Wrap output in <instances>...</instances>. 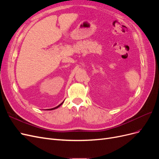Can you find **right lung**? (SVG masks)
Masks as SVG:
<instances>
[{
  "label": "right lung",
  "mask_w": 159,
  "mask_h": 159,
  "mask_svg": "<svg viewBox=\"0 0 159 159\" xmlns=\"http://www.w3.org/2000/svg\"><path fill=\"white\" fill-rule=\"evenodd\" d=\"M64 102H62V103H60L59 105H57V107H54V108H52V109H47V110H54V109H57V108H58L60 106H61V105L62 104H63Z\"/></svg>",
  "instance_id": "obj_1"
}]
</instances>
